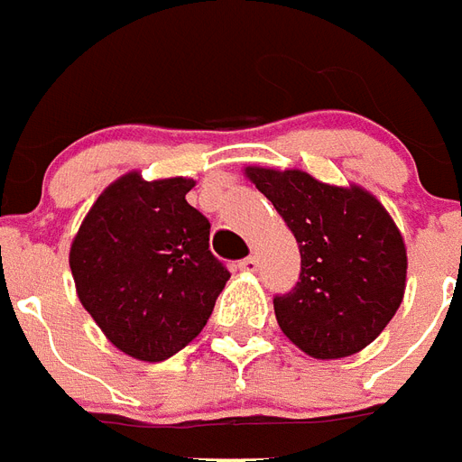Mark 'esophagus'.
Here are the masks:
<instances>
[{
    "mask_svg": "<svg viewBox=\"0 0 462 462\" xmlns=\"http://www.w3.org/2000/svg\"><path fill=\"white\" fill-rule=\"evenodd\" d=\"M238 269H241V272H254V269H257V257H254V254H248L245 260L238 262Z\"/></svg>",
    "mask_w": 462,
    "mask_h": 462,
    "instance_id": "esophagus-1",
    "label": "esophagus"
}]
</instances>
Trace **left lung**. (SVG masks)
Masks as SVG:
<instances>
[{"label": "left lung", "instance_id": "left-lung-1", "mask_svg": "<svg viewBox=\"0 0 462 462\" xmlns=\"http://www.w3.org/2000/svg\"><path fill=\"white\" fill-rule=\"evenodd\" d=\"M245 176L282 214L300 248V279L274 298L276 322L317 360L370 346L405 293L403 236L365 188H338L289 169L248 167Z\"/></svg>", "mask_w": 462, "mask_h": 462}]
</instances>
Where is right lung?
I'll return each instance as SVG.
<instances>
[{
  "mask_svg": "<svg viewBox=\"0 0 462 462\" xmlns=\"http://www.w3.org/2000/svg\"><path fill=\"white\" fill-rule=\"evenodd\" d=\"M193 186L126 173L102 190L71 243L83 308L135 360L162 363L186 348L231 276L209 250L208 217L186 202Z\"/></svg>",
  "mask_w": 462,
  "mask_h": 462,
  "instance_id": "1",
  "label": "right lung"
}]
</instances>
